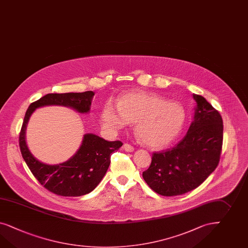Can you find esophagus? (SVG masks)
I'll use <instances>...</instances> for the list:
<instances>
[{
  "instance_id": "34e87169",
  "label": "esophagus",
  "mask_w": 248,
  "mask_h": 248,
  "mask_svg": "<svg viewBox=\"0 0 248 248\" xmlns=\"http://www.w3.org/2000/svg\"><path fill=\"white\" fill-rule=\"evenodd\" d=\"M123 148H124V150L125 151V152H127V153H132V152H134V148L132 146V145H130V144H128V143H124V145H123Z\"/></svg>"
}]
</instances>
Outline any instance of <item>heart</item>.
<instances>
[{"mask_svg": "<svg viewBox=\"0 0 248 248\" xmlns=\"http://www.w3.org/2000/svg\"><path fill=\"white\" fill-rule=\"evenodd\" d=\"M100 121L109 134H115L129 123L140 141L154 149L170 144L180 135L185 124V111L181 104L167 101L147 91L122 94L116 106L107 103L102 108Z\"/></svg>", "mask_w": 248, "mask_h": 248, "instance_id": "1", "label": "heart"}]
</instances>
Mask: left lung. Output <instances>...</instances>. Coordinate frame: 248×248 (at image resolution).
Listing matches in <instances>:
<instances>
[{"instance_id":"8db88e82","label":"left lung","mask_w":248,"mask_h":248,"mask_svg":"<svg viewBox=\"0 0 248 248\" xmlns=\"http://www.w3.org/2000/svg\"><path fill=\"white\" fill-rule=\"evenodd\" d=\"M193 121L185 137L175 147L153 154L142 178L158 194L170 197L199 187L217 166L223 141L219 113L200 94Z\"/></svg>"}]
</instances>
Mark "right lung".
<instances>
[{"instance_id": "add662e5", "label": "right lung", "mask_w": 248, "mask_h": 248, "mask_svg": "<svg viewBox=\"0 0 248 248\" xmlns=\"http://www.w3.org/2000/svg\"><path fill=\"white\" fill-rule=\"evenodd\" d=\"M94 93L47 94L28 108L20 134L21 155L34 177L41 185L55 194L64 197H79L94 190L110 165L111 154L123 145L119 141H107L94 134H84L80 147L67 161L59 164H47L31 153L26 142V128L30 117L37 108L61 106L73 109L77 113L90 112Z\"/></svg>"}]
</instances>
